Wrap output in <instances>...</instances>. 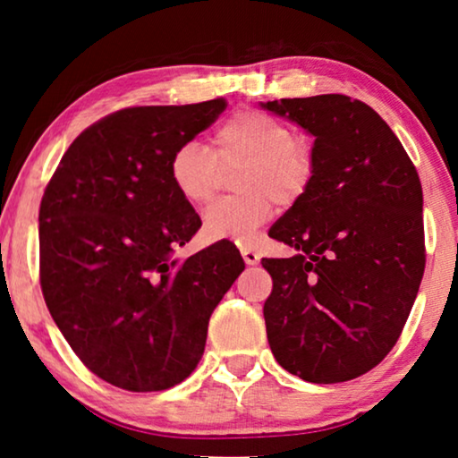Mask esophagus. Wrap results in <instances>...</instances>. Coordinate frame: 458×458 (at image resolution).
<instances>
[{
    "label": "esophagus",
    "instance_id": "34e87169",
    "mask_svg": "<svg viewBox=\"0 0 458 458\" xmlns=\"http://www.w3.org/2000/svg\"><path fill=\"white\" fill-rule=\"evenodd\" d=\"M242 256H243V262H246L248 267H254L260 262V254L250 246H242Z\"/></svg>",
    "mask_w": 458,
    "mask_h": 458
}]
</instances>
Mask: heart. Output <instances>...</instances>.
<instances>
[{
  "label": "heart",
  "instance_id": "1",
  "mask_svg": "<svg viewBox=\"0 0 458 458\" xmlns=\"http://www.w3.org/2000/svg\"><path fill=\"white\" fill-rule=\"evenodd\" d=\"M237 171V196L223 198L202 216V231L215 242L248 243L271 221L275 202L290 206L309 190L315 154L309 141L267 112L243 108L215 131V152L198 140L173 149L168 174L187 204L204 206L215 196L223 168Z\"/></svg>",
  "mask_w": 458,
  "mask_h": 458
}]
</instances>
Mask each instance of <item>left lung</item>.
Returning <instances> with one entry per match:
<instances>
[{"label":"left lung","instance_id":"left-lung-1","mask_svg":"<svg viewBox=\"0 0 458 458\" xmlns=\"http://www.w3.org/2000/svg\"><path fill=\"white\" fill-rule=\"evenodd\" d=\"M262 108L315 137L309 190L268 235L290 259H262L268 346L285 371L340 384L377 367L398 342L425 271L423 190L387 123L340 93Z\"/></svg>","mask_w":458,"mask_h":458}]
</instances>
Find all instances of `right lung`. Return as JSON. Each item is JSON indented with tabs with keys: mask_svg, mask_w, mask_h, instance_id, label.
Listing matches in <instances>:
<instances>
[{
	"mask_svg": "<svg viewBox=\"0 0 458 458\" xmlns=\"http://www.w3.org/2000/svg\"><path fill=\"white\" fill-rule=\"evenodd\" d=\"M223 98L124 108L87 127L62 156L39 208V277L49 315L99 379L160 392L190 377L212 310L240 273L231 242L174 259L199 229L168 160L208 129Z\"/></svg>",
	"mask_w": 458,
	"mask_h": 458,
	"instance_id": "obj_1",
	"label": "right lung"
}]
</instances>
